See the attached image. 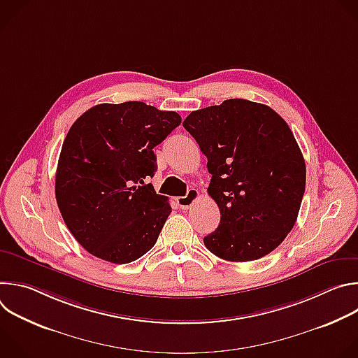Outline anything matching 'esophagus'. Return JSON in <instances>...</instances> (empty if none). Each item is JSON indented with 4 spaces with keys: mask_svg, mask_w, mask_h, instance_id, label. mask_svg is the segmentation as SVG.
Returning a JSON list of instances; mask_svg holds the SVG:
<instances>
[{
    "mask_svg": "<svg viewBox=\"0 0 358 358\" xmlns=\"http://www.w3.org/2000/svg\"><path fill=\"white\" fill-rule=\"evenodd\" d=\"M198 196H199L198 189L189 188L184 196H178V198H177L178 207H180L181 210H188V208H191V207L194 206V202L198 199Z\"/></svg>",
    "mask_w": 358,
    "mask_h": 358,
    "instance_id": "1",
    "label": "esophagus"
}]
</instances>
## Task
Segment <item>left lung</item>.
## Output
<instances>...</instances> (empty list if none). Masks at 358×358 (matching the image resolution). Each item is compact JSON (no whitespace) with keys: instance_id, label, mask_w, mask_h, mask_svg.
Here are the masks:
<instances>
[{"instance_id":"left-lung-1","label":"left lung","mask_w":358,"mask_h":358,"mask_svg":"<svg viewBox=\"0 0 358 358\" xmlns=\"http://www.w3.org/2000/svg\"><path fill=\"white\" fill-rule=\"evenodd\" d=\"M207 156L208 194L221 213L203 243L229 262L257 261L292 231L306 188V164L287 123L269 106L228 99L182 123Z\"/></svg>"}]
</instances>
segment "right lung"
<instances>
[{
  "label": "right lung",
  "mask_w": 358,
  "mask_h": 358,
  "mask_svg": "<svg viewBox=\"0 0 358 358\" xmlns=\"http://www.w3.org/2000/svg\"><path fill=\"white\" fill-rule=\"evenodd\" d=\"M180 123L176 112L124 101L96 105L69 129L55 196L68 229L93 257L122 265L156 245L171 207L145 180L157 170L152 148Z\"/></svg>",
  "instance_id": "right-lung-1"
}]
</instances>
